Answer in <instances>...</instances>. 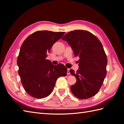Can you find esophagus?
<instances>
[{"instance_id": "esophagus-1", "label": "esophagus", "mask_w": 124, "mask_h": 124, "mask_svg": "<svg viewBox=\"0 0 124 124\" xmlns=\"http://www.w3.org/2000/svg\"><path fill=\"white\" fill-rule=\"evenodd\" d=\"M67 74H68V75H70V69H68V70H67Z\"/></svg>"}]
</instances>
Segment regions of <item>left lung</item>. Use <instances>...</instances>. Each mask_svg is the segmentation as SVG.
Wrapping results in <instances>:
<instances>
[{"mask_svg":"<svg viewBox=\"0 0 124 124\" xmlns=\"http://www.w3.org/2000/svg\"><path fill=\"white\" fill-rule=\"evenodd\" d=\"M79 56V69L70 72L77 79L71 86L72 94L80 99L94 96L99 91L107 75L108 60L102 44L95 36L86 30L70 31L63 36Z\"/></svg>","mask_w":124,"mask_h":124,"instance_id":"1","label":"left lung"}]
</instances>
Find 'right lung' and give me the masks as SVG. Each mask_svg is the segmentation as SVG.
<instances>
[{
  "label": "right lung",
  "instance_id": "1",
  "mask_svg": "<svg viewBox=\"0 0 124 124\" xmlns=\"http://www.w3.org/2000/svg\"><path fill=\"white\" fill-rule=\"evenodd\" d=\"M64 32L37 31L25 39L17 60L18 73L26 92L37 99L49 95L58 78L67 75V68L53 65L46 60L47 53Z\"/></svg>",
  "mask_w": 124,
  "mask_h": 124
}]
</instances>
